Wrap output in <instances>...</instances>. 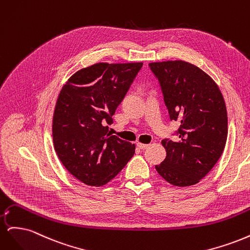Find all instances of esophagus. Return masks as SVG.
<instances>
[{
	"mask_svg": "<svg viewBox=\"0 0 250 250\" xmlns=\"http://www.w3.org/2000/svg\"><path fill=\"white\" fill-rule=\"evenodd\" d=\"M150 145L149 144H144V143H138V147L141 149H146L148 148Z\"/></svg>",
	"mask_w": 250,
	"mask_h": 250,
	"instance_id": "1",
	"label": "esophagus"
}]
</instances>
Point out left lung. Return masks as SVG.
I'll return each mask as SVG.
<instances>
[{
  "label": "left lung",
  "mask_w": 250,
  "mask_h": 250,
  "mask_svg": "<svg viewBox=\"0 0 250 250\" xmlns=\"http://www.w3.org/2000/svg\"><path fill=\"white\" fill-rule=\"evenodd\" d=\"M149 66L160 81L171 121L180 123L176 142L162 141L167 156L155 169L173 186L198 184L220 158L228 139L221 90L206 72L184 60Z\"/></svg>",
  "instance_id": "left-lung-1"
}]
</instances>
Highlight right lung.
<instances>
[{
	"label": "right lung",
	"instance_id": "1",
	"mask_svg": "<svg viewBox=\"0 0 250 250\" xmlns=\"http://www.w3.org/2000/svg\"><path fill=\"white\" fill-rule=\"evenodd\" d=\"M143 62H99L77 71L58 95L52 133L60 162L87 186L106 185L133 156L135 144L108 125Z\"/></svg>",
	"mask_w": 250,
	"mask_h": 250
}]
</instances>
